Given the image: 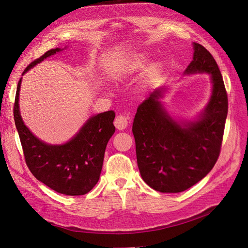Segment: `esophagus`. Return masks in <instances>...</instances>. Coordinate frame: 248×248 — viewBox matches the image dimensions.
<instances>
[{"label":"esophagus","instance_id":"34e87169","mask_svg":"<svg viewBox=\"0 0 248 248\" xmlns=\"http://www.w3.org/2000/svg\"><path fill=\"white\" fill-rule=\"evenodd\" d=\"M128 123H129V121H128V118L124 115H118L114 121V125L119 130L125 129V128L128 126Z\"/></svg>","mask_w":248,"mask_h":248}]
</instances>
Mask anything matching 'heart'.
Returning <instances> with one entry per match:
<instances>
[{
    "label": "heart",
    "instance_id": "heart-1",
    "mask_svg": "<svg viewBox=\"0 0 248 248\" xmlns=\"http://www.w3.org/2000/svg\"><path fill=\"white\" fill-rule=\"evenodd\" d=\"M143 59H144V58H141V61L139 62V65H140V66H141V65H142V63H143Z\"/></svg>",
    "mask_w": 248,
    "mask_h": 248
}]
</instances>
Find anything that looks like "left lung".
<instances>
[{
    "label": "left lung",
    "mask_w": 248,
    "mask_h": 248,
    "mask_svg": "<svg viewBox=\"0 0 248 248\" xmlns=\"http://www.w3.org/2000/svg\"><path fill=\"white\" fill-rule=\"evenodd\" d=\"M194 56L185 75L207 73L212 91L208 105L195 122L182 125L170 117L159 100L158 88L140 104L132 132L140 175L152 189L179 193L200 182L217 163L228 115L223 77L209 51L194 43Z\"/></svg>",
    "instance_id": "left-lung-1"
}]
</instances>
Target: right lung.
I'll return each instance as SVG.
<instances>
[{
    "mask_svg": "<svg viewBox=\"0 0 248 248\" xmlns=\"http://www.w3.org/2000/svg\"><path fill=\"white\" fill-rule=\"evenodd\" d=\"M59 51L61 48L50 49L33 61L22 75ZM21 79L17 85L13 113L25 163L38 181L57 193L69 196L87 194L99 179L108 141L116 130L113 124L115 112L108 110L89 118L64 144H47L37 139L21 119L18 104Z\"/></svg>",
    "mask_w": 248,
    "mask_h": 248,
    "instance_id": "add662e5",
    "label": "right lung"
}]
</instances>
